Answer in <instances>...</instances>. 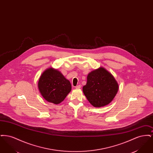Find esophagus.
I'll use <instances>...</instances> for the list:
<instances>
[{
    "mask_svg": "<svg viewBox=\"0 0 153 153\" xmlns=\"http://www.w3.org/2000/svg\"><path fill=\"white\" fill-rule=\"evenodd\" d=\"M75 88H76V89H80V88H81V85H77L76 87H75Z\"/></svg>",
    "mask_w": 153,
    "mask_h": 153,
    "instance_id": "obj_1",
    "label": "esophagus"
}]
</instances>
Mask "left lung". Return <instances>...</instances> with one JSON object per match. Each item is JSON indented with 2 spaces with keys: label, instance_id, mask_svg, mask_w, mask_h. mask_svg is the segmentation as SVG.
<instances>
[{
  "label": "left lung",
  "instance_id": "8db88e82",
  "mask_svg": "<svg viewBox=\"0 0 153 153\" xmlns=\"http://www.w3.org/2000/svg\"><path fill=\"white\" fill-rule=\"evenodd\" d=\"M118 84L114 76L103 68L89 73L87 84L82 88L89 102L95 107L108 104L118 91Z\"/></svg>",
  "mask_w": 153,
  "mask_h": 153
}]
</instances>
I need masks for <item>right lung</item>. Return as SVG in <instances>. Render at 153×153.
<instances>
[{"label": "right lung", "mask_w": 153, "mask_h": 153, "mask_svg": "<svg viewBox=\"0 0 153 153\" xmlns=\"http://www.w3.org/2000/svg\"><path fill=\"white\" fill-rule=\"evenodd\" d=\"M38 88L48 102L56 104L62 102L71 91V84L57 70L49 68L39 78Z\"/></svg>", "instance_id": "obj_1"}]
</instances>
